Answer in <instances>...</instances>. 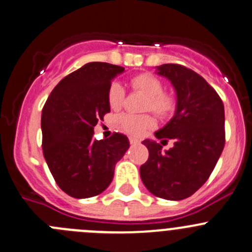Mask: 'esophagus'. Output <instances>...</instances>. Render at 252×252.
<instances>
[{
	"label": "esophagus",
	"instance_id": "34e87169",
	"mask_svg": "<svg viewBox=\"0 0 252 252\" xmlns=\"http://www.w3.org/2000/svg\"><path fill=\"white\" fill-rule=\"evenodd\" d=\"M130 143H131V145H138V143H140V141L136 140V138L130 137Z\"/></svg>",
	"mask_w": 252,
	"mask_h": 252
}]
</instances>
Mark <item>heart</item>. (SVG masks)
I'll use <instances>...</instances> for the list:
<instances>
[{
	"mask_svg": "<svg viewBox=\"0 0 252 252\" xmlns=\"http://www.w3.org/2000/svg\"><path fill=\"white\" fill-rule=\"evenodd\" d=\"M131 86L138 90L146 96L148 101L146 104V110H151L159 117H168L174 112L177 107L176 97L168 93L163 92V84L158 78L150 73H143L131 79ZM125 90L120 83H112L107 90V102L110 107L117 110L124 102ZM155 121L150 115H120L116 120V126L119 130L124 131L127 135L142 136L151 127H153Z\"/></svg>",
	"mask_w": 252,
	"mask_h": 252,
	"instance_id": "obj_1",
	"label": "heart"
}]
</instances>
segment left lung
Instances as JSON below:
<instances>
[{"instance_id":"8db88e82","label":"left lung","mask_w":252,"mask_h":252,"mask_svg":"<svg viewBox=\"0 0 252 252\" xmlns=\"http://www.w3.org/2000/svg\"><path fill=\"white\" fill-rule=\"evenodd\" d=\"M157 74L174 86L177 107L171 121L155 136L162 142L173 140L174 146L162 152L156 141H143L150 156L140 174L153 195L182 200L208 181L224 150V105L205 79L191 69L163 64L157 66Z\"/></svg>"}]
</instances>
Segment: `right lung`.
Masks as SVG:
<instances>
[{"instance_id":"add662e5","label":"right lung","mask_w":252,"mask_h":252,"mask_svg":"<svg viewBox=\"0 0 252 252\" xmlns=\"http://www.w3.org/2000/svg\"><path fill=\"white\" fill-rule=\"evenodd\" d=\"M124 70L101 62L85 64L59 81L43 107V155L59 188L73 198L102 193L130 147L119 132L100 141L93 137L97 122L110 112L111 80Z\"/></svg>"}]
</instances>
